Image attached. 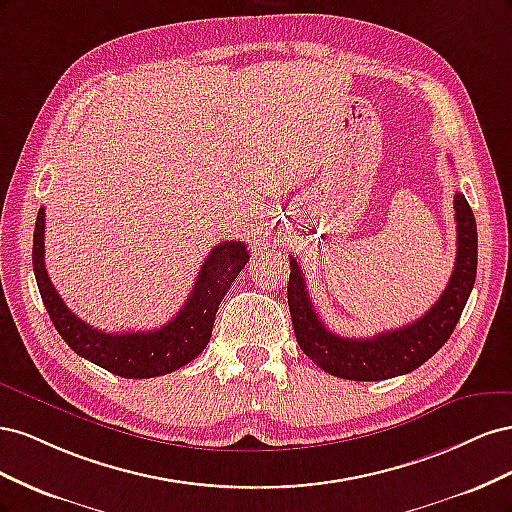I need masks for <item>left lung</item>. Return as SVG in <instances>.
<instances>
[{"instance_id": "1", "label": "left lung", "mask_w": 512, "mask_h": 512, "mask_svg": "<svg viewBox=\"0 0 512 512\" xmlns=\"http://www.w3.org/2000/svg\"><path fill=\"white\" fill-rule=\"evenodd\" d=\"M457 258L451 280L427 314L395 331L374 337H342L327 329L309 301L305 275L290 256L288 307L301 350L327 374L376 382L404 376L436 354L455 331L476 280V220L466 196L455 194Z\"/></svg>"}]
</instances>
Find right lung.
Instances as JSON below:
<instances>
[{"label": "right lung", "mask_w": 512, "mask_h": 512, "mask_svg": "<svg viewBox=\"0 0 512 512\" xmlns=\"http://www.w3.org/2000/svg\"><path fill=\"white\" fill-rule=\"evenodd\" d=\"M32 260L46 312L57 333L76 354L121 378H153L188 365L207 348L218 307L250 260V252L241 241L215 245L200 267L181 312L160 329L138 333L98 331L74 316L61 301L44 267V207H40L36 218Z\"/></svg>", "instance_id": "right-lung-1"}]
</instances>
